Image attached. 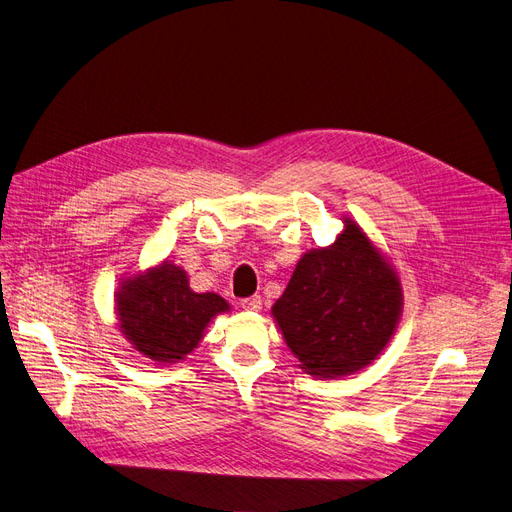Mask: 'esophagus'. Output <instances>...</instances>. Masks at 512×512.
Listing matches in <instances>:
<instances>
[{
  "label": "esophagus",
  "mask_w": 512,
  "mask_h": 512,
  "mask_svg": "<svg viewBox=\"0 0 512 512\" xmlns=\"http://www.w3.org/2000/svg\"><path fill=\"white\" fill-rule=\"evenodd\" d=\"M261 297L259 294H253V297H249V299H242V309H247V311H259L261 309Z\"/></svg>",
  "instance_id": "esophagus-1"
}]
</instances>
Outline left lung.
<instances>
[{
  "label": "left lung",
  "mask_w": 512,
  "mask_h": 512,
  "mask_svg": "<svg viewBox=\"0 0 512 512\" xmlns=\"http://www.w3.org/2000/svg\"><path fill=\"white\" fill-rule=\"evenodd\" d=\"M400 311L396 272L351 220L332 247L303 255L272 309L290 351L319 378L378 359Z\"/></svg>",
  "instance_id": "obj_1"
}]
</instances>
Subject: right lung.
<instances>
[{
    "label": "right lung",
    "instance_id": "add662e5",
    "mask_svg": "<svg viewBox=\"0 0 512 512\" xmlns=\"http://www.w3.org/2000/svg\"><path fill=\"white\" fill-rule=\"evenodd\" d=\"M228 309L215 292H193L184 270L168 261L128 280L116 299L122 332L157 363L184 359L203 338L211 317Z\"/></svg>",
    "mask_w": 512,
    "mask_h": 512
}]
</instances>
